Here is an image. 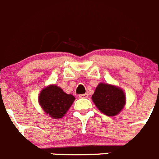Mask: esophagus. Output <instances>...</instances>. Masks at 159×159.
Masks as SVG:
<instances>
[{"label":"esophagus","mask_w":159,"mask_h":159,"mask_svg":"<svg viewBox=\"0 0 159 159\" xmlns=\"http://www.w3.org/2000/svg\"><path fill=\"white\" fill-rule=\"evenodd\" d=\"M89 97V94L86 93V94H81L79 95V98H86Z\"/></svg>","instance_id":"34e87169"}]
</instances>
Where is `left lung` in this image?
I'll use <instances>...</instances> for the list:
<instances>
[{
    "instance_id": "8db88e82",
    "label": "left lung",
    "mask_w": 159,
    "mask_h": 159,
    "mask_svg": "<svg viewBox=\"0 0 159 159\" xmlns=\"http://www.w3.org/2000/svg\"><path fill=\"white\" fill-rule=\"evenodd\" d=\"M96 107L108 116H114L125 105V96L121 89L108 84L100 83L92 95Z\"/></svg>"
}]
</instances>
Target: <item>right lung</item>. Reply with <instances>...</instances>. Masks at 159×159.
Here are the masks:
<instances>
[{"mask_svg":"<svg viewBox=\"0 0 159 159\" xmlns=\"http://www.w3.org/2000/svg\"><path fill=\"white\" fill-rule=\"evenodd\" d=\"M75 99L72 94H66L61 88L50 85L41 91L38 100L45 113L54 118H60L68 111Z\"/></svg>","mask_w":159,"mask_h":159,"instance_id":"add662e5","label":"right lung"}]
</instances>
